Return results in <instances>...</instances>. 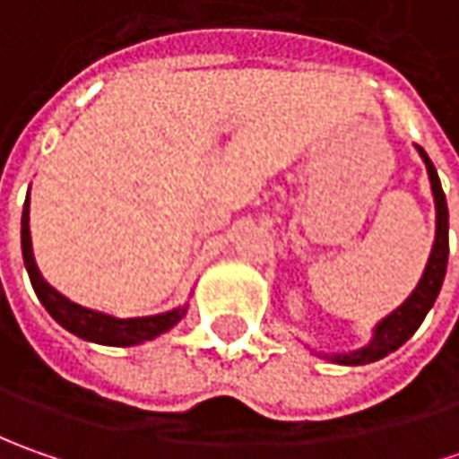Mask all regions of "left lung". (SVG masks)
Instances as JSON below:
<instances>
[{"mask_svg":"<svg viewBox=\"0 0 459 459\" xmlns=\"http://www.w3.org/2000/svg\"><path fill=\"white\" fill-rule=\"evenodd\" d=\"M416 151L421 155V160L427 163V173H429V184H432L434 194V209H437V232H434L429 263H427L424 275H421L419 286L411 291V296L376 325L370 342L360 347V350H352V352L325 355L326 360L337 362V365H368V362L380 360L388 352L398 350L419 329V325L424 322L427 311L434 307V301L439 296V289H442V281H445V273H447V255H450V238H447V232H450V212H447V199H445V191H442V184H439L437 168L429 160V155L421 151L419 145H416Z\"/></svg>","mask_w":459,"mask_h":459,"instance_id":"obj_1","label":"left lung"}]
</instances>
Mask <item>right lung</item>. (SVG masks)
<instances>
[{
    "label": "right lung",
    "mask_w": 459,
    "mask_h": 459,
    "mask_svg": "<svg viewBox=\"0 0 459 459\" xmlns=\"http://www.w3.org/2000/svg\"><path fill=\"white\" fill-rule=\"evenodd\" d=\"M30 196V194H27ZM22 257H25L27 275L30 283L38 293L40 304L48 308V314L71 334H76L86 342L97 344H112V347H130V344L148 342L155 340L158 334L168 332L170 326H176L188 311V304L178 308H170L163 314L155 316H133V319H119L112 314H104L97 308H86L65 299L63 293H58L43 273L35 265V255H32V239H30V199H25V209H22Z\"/></svg>",
    "instance_id": "right-lung-1"
}]
</instances>
